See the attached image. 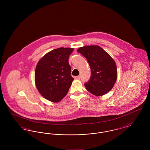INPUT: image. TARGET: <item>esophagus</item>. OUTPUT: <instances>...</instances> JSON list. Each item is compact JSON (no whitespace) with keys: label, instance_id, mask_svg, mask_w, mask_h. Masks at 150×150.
I'll list each match as a JSON object with an SVG mask.
<instances>
[{"label":"esophagus","instance_id":"1","mask_svg":"<svg viewBox=\"0 0 150 150\" xmlns=\"http://www.w3.org/2000/svg\"><path fill=\"white\" fill-rule=\"evenodd\" d=\"M75 79L76 80H79V79H80V76H76L75 77Z\"/></svg>","mask_w":150,"mask_h":150}]
</instances>
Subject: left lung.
I'll list each match as a JSON object with an SVG mask.
<instances>
[{
	"label": "left lung",
	"mask_w": 150,
	"mask_h": 150,
	"mask_svg": "<svg viewBox=\"0 0 150 150\" xmlns=\"http://www.w3.org/2000/svg\"><path fill=\"white\" fill-rule=\"evenodd\" d=\"M77 51L86 57L91 67V78L84 84L87 91L96 96L110 91L117 76L116 64L112 58L98 45L84 46Z\"/></svg>",
	"instance_id": "1"
}]
</instances>
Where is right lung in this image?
<instances>
[{
  "label": "right lung",
  "mask_w": 150,
  "mask_h": 150,
  "mask_svg": "<svg viewBox=\"0 0 150 150\" xmlns=\"http://www.w3.org/2000/svg\"><path fill=\"white\" fill-rule=\"evenodd\" d=\"M74 50L59 48L51 50L38 62L35 72V85L45 99L58 102L68 92L74 80L69 58Z\"/></svg>",
  "instance_id": "obj_1"
}]
</instances>
